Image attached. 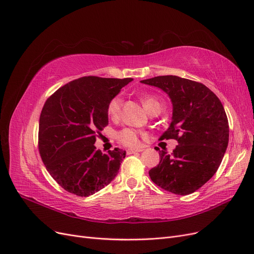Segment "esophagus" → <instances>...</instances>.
I'll return each instance as SVG.
<instances>
[{
  "label": "esophagus",
  "mask_w": 254,
  "mask_h": 254,
  "mask_svg": "<svg viewBox=\"0 0 254 254\" xmlns=\"http://www.w3.org/2000/svg\"><path fill=\"white\" fill-rule=\"evenodd\" d=\"M142 150H143L142 148H137V149H127V154H131V153L140 152V151H142Z\"/></svg>",
  "instance_id": "1"
}]
</instances>
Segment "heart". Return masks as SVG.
Wrapping results in <instances>:
<instances>
[{"instance_id":"1","label":"heart","mask_w":254,"mask_h":254,"mask_svg":"<svg viewBox=\"0 0 254 254\" xmlns=\"http://www.w3.org/2000/svg\"><path fill=\"white\" fill-rule=\"evenodd\" d=\"M141 101L148 113H151L154 110H162V103L157 96L151 94H144L141 96ZM121 106H123V97L120 95L113 96L107 105L108 116L111 119H117L120 115ZM139 137V131L131 127H125L117 133V140L128 147L138 146L140 144Z\"/></svg>"}]
</instances>
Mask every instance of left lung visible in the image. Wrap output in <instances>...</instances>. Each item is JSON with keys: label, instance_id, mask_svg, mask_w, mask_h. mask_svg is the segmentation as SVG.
Segmentation results:
<instances>
[{"label": "left lung", "instance_id": "1", "mask_svg": "<svg viewBox=\"0 0 254 254\" xmlns=\"http://www.w3.org/2000/svg\"><path fill=\"white\" fill-rule=\"evenodd\" d=\"M141 83L161 88L171 98L172 121L160 139L179 143L171 154L156 148L161 161L149 170L150 179L168 192L191 194L212 178L224 157L229 126L223 105L205 85L176 75Z\"/></svg>", "mask_w": 254, "mask_h": 254}]
</instances>
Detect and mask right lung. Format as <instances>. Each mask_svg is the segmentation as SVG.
Here are the masks:
<instances>
[{"instance_id":"right-lung-1","label":"right lung","mask_w":254,"mask_h":254,"mask_svg":"<svg viewBox=\"0 0 254 254\" xmlns=\"http://www.w3.org/2000/svg\"><path fill=\"white\" fill-rule=\"evenodd\" d=\"M131 80L83 76L60 87L45 103L38 149L47 170L64 190L87 197L118 173L126 150L103 153L94 143L109 123L108 102Z\"/></svg>"}]
</instances>
